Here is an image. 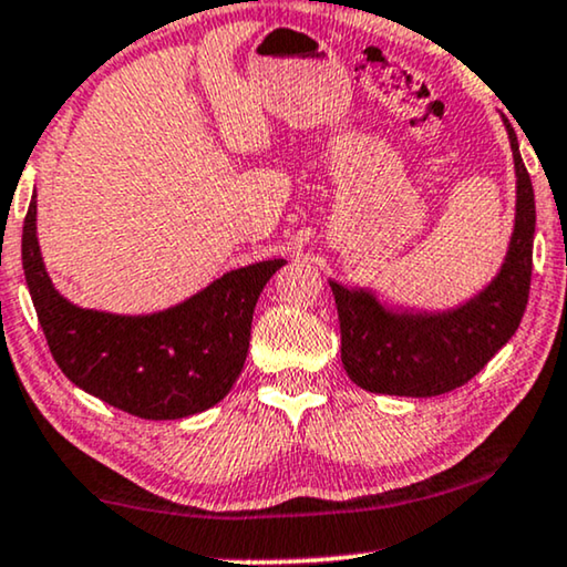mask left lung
Returning <instances> with one entry per match:
<instances>
[{
  "label": "left lung",
  "instance_id": "1",
  "mask_svg": "<svg viewBox=\"0 0 567 567\" xmlns=\"http://www.w3.org/2000/svg\"><path fill=\"white\" fill-rule=\"evenodd\" d=\"M514 152L516 214L506 258L493 281L446 312L392 309L367 289L330 281L340 320V359L361 390L433 398L467 384L518 330L532 281L534 188L518 138L503 118Z\"/></svg>",
  "mask_w": 567,
  "mask_h": 567
}]
</instances>
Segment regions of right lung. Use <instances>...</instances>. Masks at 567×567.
Returning <instances> with one entry per match:
<instances>
[{"instance_id":"add662e5","label":"right lung","mask_w":567,"mask_h":567,"mask_svg":"<svg viewBox=\"0 0 567 567\" xmlns=\"http://www.w3.org/2000/svg\"><path fill=\"white\" fill-rule=\"evenodd\" d=\"M35 216L33 196L22 227V268L38 322L69 382L146 421H177L227 398L245 367L255 305L284 258L229 270L159 312L115 315L59 293L38 245Z\"/></svg>"}]
</instances>
